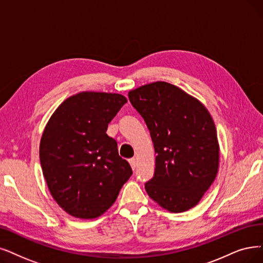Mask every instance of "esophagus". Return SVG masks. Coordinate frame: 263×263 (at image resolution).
<instances>
[{
  "instance_id": "obj_1",
  "label": "esophagus",
  "mask_w": 263,
  "mask_h": 263,
  "mask_svg": "<svg viewBox=\"0 0 263 263\" xmlns=\"http://www.w3.org/2000/svg\"><path fill=\"white\" fill-rule=\"evenodd\" d=\"M129 164L133 168V171H135L136 170V164H137V163H136V159H134V157H133V159H129Z\"/></svg>"
}]
</instances>
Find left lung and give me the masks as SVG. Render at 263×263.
<instances>
[{
	"label": "left lung",
	"mask_w": 263,
	"mask_h": 263,
	"mask_svg": "<svg viewBox=\"0 0 263 263\" xmlns=\"http://www.w3.org/2000/svg\"><path fill=\"white\" fill-rule=\"evenodd\" d=\"M150 130L154 145L153 177L146 193L172 213L194 207L215 180L219 144L214 121L195 98L170 83L146 84L128 92Z\"/></svg>",
	"instance_id": "left-lung-1"
}]
</instances>
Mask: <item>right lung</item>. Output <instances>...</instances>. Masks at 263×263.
<instances>
[{
  "label": "right lung",
  "mask_w": 263,
  "mask_h": 263,
  "mask_svg": "<svg viewBox=\"0 0 263 263\" xmlns=\"http://www.w3.org/2000/svg\"><path fill=\"white\" fill-rule=\"evenodd\" d=\"M126 102L119 93L83 91L62 102L46 125L40 144L42 171L52 197L73 217L101 216L133 175L107 135Z\"/></svg>",
  "instance_id": "right-lung-1"
}]
</instances>
